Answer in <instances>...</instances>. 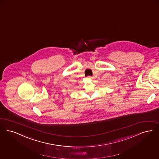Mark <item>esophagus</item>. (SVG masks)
<instances>
[{"instance_id": "34e87169", "label": "esophagus", "mask_w": 159, "mask_h": 159, "mask_svg": "<svg viewBox=\"0 0 159 159\" xmlns=\"http://www.w3.org/2000/svg\"><path fill=\"white\" fill-rule=\"evenodd\" d=\"M88 78L89 79H93V77L92 76H88Z\"/></svg>"}]
</instances>
